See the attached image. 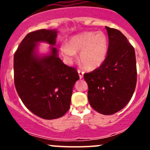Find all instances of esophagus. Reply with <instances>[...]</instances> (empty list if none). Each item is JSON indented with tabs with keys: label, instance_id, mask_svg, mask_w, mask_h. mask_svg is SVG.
Masks as SVG:
<instances>
[{
	"label": "esophagus",
	"instance_id": "esophagus-1",
	"mask_svg": "<svg viewBox=\"0 0 150 150\" xmlns=\"http://www.w3.org/2000/svg\"><path fill=\"white\" fill-rule=\"evenodd\" d=\"M78 74H79V78H80V79H82V78L83 77V74H84L83 71H81V70H78Z\"/></svg>",
	"mask_w": 150,
	"mask_h": 150
}]
</instances>
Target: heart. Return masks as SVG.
Returning <instances> with one entry per match:
<instances>
[{
	"instance_id": "heart-1",
	"label": "heart",
	"mask_w": 150,
	"mask_h": 150,
	"mask_svg": "<svg viewBox=\"0 0 150 150\" xmlns=\"http://www.w3.org/2000/svg\"><path fill=\"white\" fill-rule=\"evenodd\" d=\"M61 52L64 59L71 62L79 54V62L88 71H94L104 64L108 52V40L103 32L87 31L71 37L69 43L61 46Z\"/></svg>"
}]
</instances>
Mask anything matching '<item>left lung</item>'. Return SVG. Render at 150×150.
I'll return each mask as SVG.
<instances>
[{"label":"left lung","instance_id":"obj_1","mask_svg":"<svg viewBox=\"0 0 150 150\" xmlns=\"http://www.w3.org/2000/svg\"><path fill=\"white\" fill-rule=\"evenodd\" d=\"M109 38L108 52L104 64L84 74L88 84V99L97 112L114 114L132 98L137 83L134 49L117 29L106 27Z\"/></svg>","mask_w":150,"mask_h":150}]
</instances>
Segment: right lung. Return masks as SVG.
Returning <instances> with one entry per match:
<instances>
[{
  "label": "right lung",
  "mask_w": 150,
  "mask_h": 150,
  "mask_svg": "<svg viewBox=\"0 0 150 150\" xmlns=\"http://www.w3.org/2000/svg\"><path fill=\"white\" fill-rule=\"evenodd\" d=\"M57 31L41 29L25 36L14 55V83L26 107L44 120L58 119L70 108L73 88L79 76L58 55ZM51 45L48 55L37 54L38 43Z\"/></svg>",
  "instance_id": "right-lung-1"
}]
</instances>
